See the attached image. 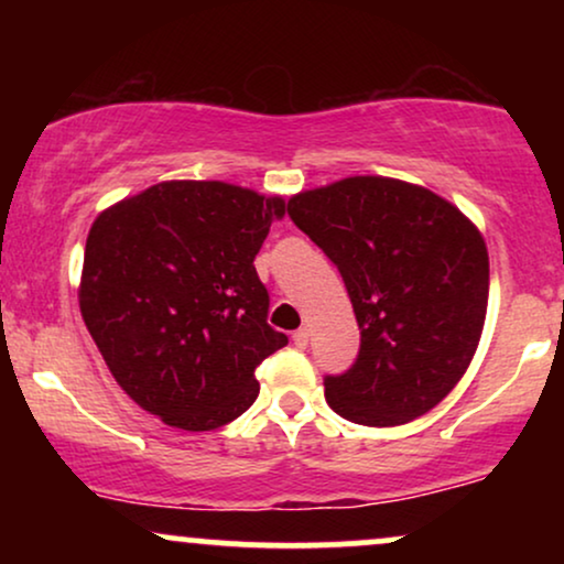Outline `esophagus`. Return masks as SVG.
Masks as SVG:
<instances>
[{"mask_svg":"<svg viewBox=\"0 0 564 564\" xmlns=\"http://www.w3.org/2000/svg\"><path fill=\"white\" fill-rule=\"evenodd\" d=\"M307 338H311V334H307V328H297L295 334H292V341H295L297 349H305Z\"/></svg>","mask_w":564,"mask_h":564,"instance_id":"34e87169","label":"esophagus"}]
</instances>
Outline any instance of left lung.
I'll use <instances>...</instances> for the list:
<instances>
[{
  "label": "left lung",
  "instance_id": "8db88e82",
  "mask_svg": "<svg viewBox=\"0 0 564 564\" xmlns=\"http://www.w3.org/2000/svg\"><path fill=\"white\" fill-rule=\"evenodd\" d=\"M288 213L344 276L361 344L326 400L361 426H400L454 390L488 313V246L449 199L390 176L297 192Z\"/></svg>",
  "mask_w": 564,
  "mask_h": 564
}]
</instances>
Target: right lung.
<instances>
[{
	"mask_svg": "<svg viewBox=\"0 0 564 564\" xmlns=\"http://www.w3.org/2000/svg\"><path fill=\"white\" fill-rule=\"evenodd\" d=\"M284 207L238 184L172 180L91 223L82 318L115 382L169 426L238 419L259 395L257 367L288 344L253 267Z\"/></svg>",
	"mask_w": 564,
	"mask_h": 564,
	"instance_id": "right-lung-1",
	"label": "right lung"
}]
</instances>
